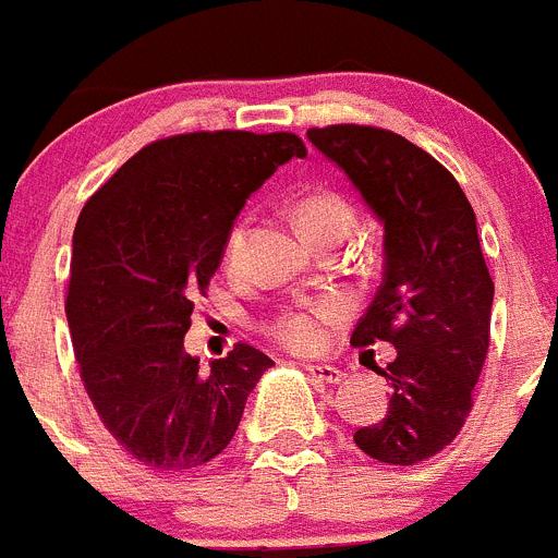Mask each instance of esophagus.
Listing matches in <instances>:
<instances>
[{"instance_id": "34e87169", "label": "esophagus", "mask_w": 558, "mask_h": 558, "mask_svg": "<svg viewBox=\"0 0 558 558\" xmlns=\"http://www.w3.org/2000/svg\"><path fill=\"white\" fill-rule=\"evenodd\" d=\"M305 372H308L316 383H325V385H338L343 379L341 368L327 366V363H311V366H305Z\"/></svg>"}]
</instances>
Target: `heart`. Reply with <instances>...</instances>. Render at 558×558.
<instances>
[{"mask_svg":"<svg viewBox=\"0 0 558 558\" xmlns=\"http://www.w3.org/2000/svg\"><path fill=\"white\" fill-rule=\"evenodd\" d=\"M291 217L308 242L319 244L330 236H347L352 226V206L336 190H308L291 203ZM244 239H247V222L239 220L228 231L226 244H222L226 267L239 264ZM336 314L338 305L332 300H311V303L291 305V308H283L278 316H272L267 332L275 341L283 343L286 350L314 352L325 341V325Z\"/></svg>","mask_w":558,"mask_h":558,"instance_id":"b5f03b06","label":"heart"}]
</instances>
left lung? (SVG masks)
<instances>
[{
    "mask_svg": "<svg viewBox=\"0 0 558 558\" xmlns=\"http://www.w3.org/2000/svg\"><path fill=\"white\" fill-rule=\"evenodd\" d=\"M385 226V272L352 347L390 341L377 368L390 390L379 424L355 432L357 449L388 465H415L457 437L490 347L493 286L476 215L454 175L424 148L377 126L308 129Z\"/></svg>",
    "mask_w": 558,
    "mask_h": 558,
    "instance_id": "8db88e82",
    "label": "left lung"
}]
</instances>
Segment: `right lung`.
Here are the masks:
<instances>
[{
	"instance_id": "1",
	"label": "right lung",
	"mask_w": 558,
	"mask_h": 558,
	"mask_svg": "<svg viewBox=\"0 0 558 558\" xmlns=\"http://www.w3.org/2000/svg\"><path fill=\"white\" fill-rule=\"evenodd\" d=\"M305 154L291 132L175 134L137 150L82 208L65 296L80 377L109 435L150 471L215 460L272 366L236 343L203 368L184 336L247 197Z\"/></svg>"
}]
</instances>
